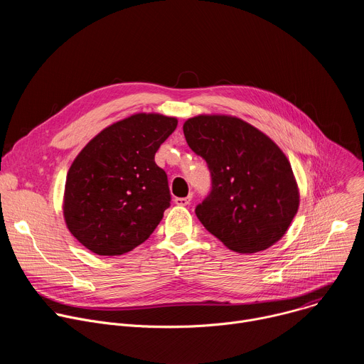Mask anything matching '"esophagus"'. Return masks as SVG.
Masks as SVG:
<instances>
[{"mask_svg":"<svg viewBox=\"0 0 364 364\" xmlns=\"http://www.w3.org/2000/svg\"><path fill=\"white\" fill-rule=\"evenodd\" d=\"M190 201H191V196H187V197H176V198H174V203H176L177 205H187V204H190Z\"/></svg>","mask_w":364,"mask_h":364,"instance_id":"1","label":"esophagus"}]
</instances>
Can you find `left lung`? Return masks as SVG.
I'll return each instance as SVG.
<instances>
[{
  "instance_id": "1",
  "label": "left lung",
  "mask_w": 364,
  "mask_h": 364,
  "mask_svg": "<svg viewBox=\"0 0 364 364\" xmlns=\"http://www.w3.org/2000/svg\"><path fill=\"white\" fill-rule=\"evenodd\" d=\"M183 131L212 176L209 196L196 207L203 226L239 253L277 243L299 205L298 186L281 148L250 124L228 115L190 118Z\"/></svg>"
}]
</instances>
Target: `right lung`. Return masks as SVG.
<instances>
[{
    "label": "right lung",
    "instance_id": "add662e5",
    "mask_svg": "<svg viewBox=\"0 0 364 364\" xmlns=\"http://www.w3.org/2000/svg\"><path fill=\"white\" fill-rule=\"evenodd\" d=\"M177 119L135 114L100 131L69 168L63 215L70 233L90 252L124 255L159 226L171 194L155 152Z\"/></svg>",
    "mask_w": 364,
    "mask_h": 364
}]
</instances>
